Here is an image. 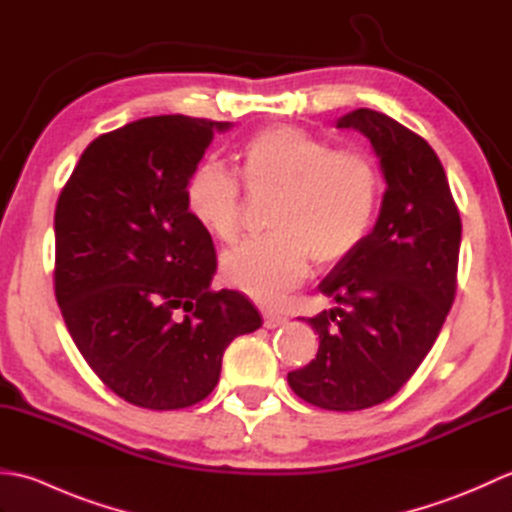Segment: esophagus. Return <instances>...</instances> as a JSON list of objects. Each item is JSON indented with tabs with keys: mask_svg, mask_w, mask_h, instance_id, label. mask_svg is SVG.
Segmentation results:
<instances>
[{
	"mask_svg": "<svg viewBox=\"0 0 512 512\" xmlns=\"http://www.w3.org/2000/svg\"><path fill=\"white\" fill-rule=\"evenodd\" d=\"M286 323V317H281V314H277V312H264V325L268 330H273V328H279V325H284Z\"/></svg>",
	"mask_w": 512,
	"mask_h": 512,
	"instance_id": "34e87169",
	"label": "esophagus"
}]
</instances>
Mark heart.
<instances>
[{
	"mask_svg": "<svg viewBox=\"0 0 512 512\" xmlns=\"http://www.w3.org/2000/svg\"><path fill=\"white\" fill-rule=\"evenodd\" d=\"M244 180L253 191H279L270 215L275 233L228 250V284L275 306L317 266L341 262L363 242L380 202V169L361 149H334L297 125H270L242 147ZM193 220L233 242L242 226V182L215 160L200 162L184 189Z\"/></svg>",
	"mask_w": 512,
	"mask_h": 512,
	"instance_id": "1",
	"label": "heart"
}]
</instances>
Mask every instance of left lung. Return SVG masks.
<instances>
[{
    "mask_svg": "<svg viewBox=\"0 0 512 512\" xmlns=\"http://www.w3.org/2000/svg\"><path fill=\"white\" fill-rule=\"evenodd\" d=\"M336 127L369 138L387 189L374 231L319 284L339 306L306 319L319 352L288 385L314 407L358 411L398 394L436 343L458 288L462 220L422 136L365 107Z\"/></svg>",
    "mask_w": 512,
    "mask_h": 512,
    "instance_id": "left-lung-1",
    "label": "left lung"
}]
</instances>
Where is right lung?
Listing matches in <instances>:
<instances>
[{"label":"right lung","mask_w":512,"mask_h":512,"mask_svg":"<svg viewBox=\"0 0 512 512\" xmlns=\"http://www.w3.org/2000/svg\"><path fill=\"white\" fill-rule=\"evenodd\" d=\"M228 123L140 118L83 151L54 211V295L72 341L116 396L169 411L204 400L224 350L262 317L211 290L213 239L187 209V180Z\"/></svg>","instance_id":"add662e5"}]
</instances>
